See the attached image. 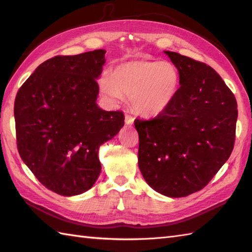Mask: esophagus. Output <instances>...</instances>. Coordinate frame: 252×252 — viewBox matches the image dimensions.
<instances>
[{"mask_svg":"<svg viewBox=\"0 0 252 252\" xmlns=\"http://www.w3.org/2000/svg\"><path fill=\"white\" fill-rule=\"evenodd\" d=\"M133 122H134V118L131 115H126V123L127 126H132Z\"/></svg>","mask_w":252,"mask_h":252,"instance_id":"34e87169","label":"esophagus"}]
</instances>
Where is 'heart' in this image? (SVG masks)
<instances>
[{
    "label": "heart",
    "mask_w": 252,
    "mask_h": 252,
    "mask_svg": "<svg viewBox=\"0 0 252 252\" xmlns=\"http://www.w3.org/2000/svg\"><path fill=\"white\" fill-rule=\"evenodd\" d=\"M180 76L169 62L132 61L121 63L115 73L105 72L99 88L112 99H120L122 93L132 97L134 109L143 116H156L173 100L178 92Z\"/></svg>",
    "instance_id": "heart-1"
}]
</instances>
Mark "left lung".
Here are the masks:
<instances>
[{
	"instance_id": "left-lung-1",
	"label": "left lung",
	"mask_w": 252,
	"mask_h": 252,
	"mask_svg": "<svg viewBox=\"0 0 252 252\" xmlns=\"http://www.w3.org/2000/svg\"><path fill=\"white\" fill-rule=\"evenodd\" d=\"M179 71L173 100L151 120L136 119L138 168L153 189L185 197L202 189L234 148L237 103L215 69L164 51Z\"/></svg>"
}]
</instances>
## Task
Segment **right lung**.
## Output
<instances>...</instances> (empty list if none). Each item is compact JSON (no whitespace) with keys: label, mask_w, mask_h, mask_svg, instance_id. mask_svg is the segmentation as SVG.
Instances as JSON below:
<instances>
[{"label":"right lung","mask_w":252,"mask_h":252,"mask_svg":"<svg viewBox=\"0 0 252 252\" xmlns=\"http://www.w3.org/2000/svg\"><path fill=\"white\" fill-rule=\"evenodd\" d=\"M105 50L42 63L15 98L17 148L46 189L63 196L89 190L101 165L98 148L125 126L122 111L96 104Z\"/></svg>","instance_id":"1"}]
</instances>
